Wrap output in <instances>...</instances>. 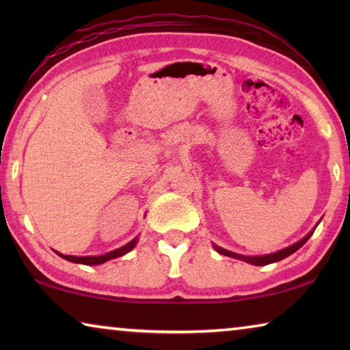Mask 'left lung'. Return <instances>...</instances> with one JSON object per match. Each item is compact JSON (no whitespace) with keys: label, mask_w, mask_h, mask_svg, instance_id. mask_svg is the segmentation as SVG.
Here are the masks:
<instances>
[{"label":"left lung","mask_w":350,"mask_h":350,"mask_svg":"<svg viewBox=\"0 0 350 350\" xmlns=\"http://www.w3.org/2000/svg\"><path fill=\"white\" fill-rule=\"evenodd\" d=\"M313 232H315V228L312 230L310 233H307L303 239L295 242L293 245H290L287 248H284V250H280V252H275V253H270V254H264V256H244V254H238V253H233V252H228L225 250V248H221L215 245L216 252L224 254V256H230V258H234V259H241L244 260V262H248V264H253V265H267V264H271V262H278V260H281L284 258L290 256V254L295 253L298 248L303 247L307 241H309L310 236L313 234Z\"/></svg>","instance_id":"left-lung-1"}]
</instances>
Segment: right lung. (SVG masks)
Wrapping results in <instances>:
<instances>
[{"instance_id": "obj_1", "label": "right lung", "mask_w": 350, "mask_h": 350, "mask_svg": "<svg viewBox=\"0 0 350 350\" xmlns=\"http://www.w3.org/2000/svg\"><path fill=\"white\" fill-rule=\"evenodd\" d=\"M137 244V238H134L131 242H128L126 245H123L120 248H116V250H112L106 254H102V256H70V254H62L58 253V256H62L63 259L70 260V262H75V264H85V265H98V264H103L106 260L109 259H114V258H120L123 254H126L128 252H131L133 248Z\"/></svg>"}]
</instances>
